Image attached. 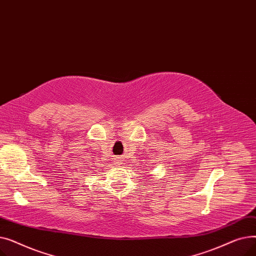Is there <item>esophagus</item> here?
<instances>
[{
	"mask_svg": "<svg viewBox=\"0 0 256 256\" xmlns=\"http://www.w3.org/2000/svg\"><path fill=\"white\" fill-rule=\"evenodd\" d=\"M119 164H120V163H119Z\"/></svg>",
	"mask_w": 256,
	"mask_h": 256,
	"instance_id": "obj_1",
	"label": "esophagus"
}]
</instances>
